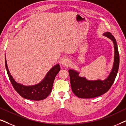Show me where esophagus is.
Here are the masks:
<instances>
[{
  "label": "esophagus",
  "mask_w": 126,
  "mask_h": 126,
  "mask_svg": "<svg viewBox=\"0 0 126 126\" xmlns=\"http://www.w3.org/2000/svg\"><path fill=\"white\" fill-rule=\"evenodd\" d=\"M70 60L67 58H63V60H62L61 63L63 66H68V65H70Z\"/></svg>",
  "instance_id": "esophagus-1"
}]
</instances>
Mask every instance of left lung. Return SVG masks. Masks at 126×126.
Returning <instances> with one entry per match:
<instances>
[{
    "label": "left lung",
    "mask_w": 126,
    "mask_h": 126,
    "mask_svg": "<svg viewBox=\"0 0 126 126\" xmlns=\"http://www.w3.org/2000/svg\"><path fill=\"white\" fill-rule=\"evenodd\" d=\"M103 35L111 39L114 45L115 56L112 69L107 79L104 81L87 80L85 77L79 76V72L69 70L72 91L79 98L89 99L102 95L110 89L116 77L119 66V54L116 41L111 32H106Z\"/></svg>",
    "instance_id": "left-lung-1"
}]
</instances>
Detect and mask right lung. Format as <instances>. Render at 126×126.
<instances>
[{"mask_svg":"<svg viewBox=\"0 0 126 126\" xmlns=\"http://www.w3.org/2000/svg\"><path fill=\"white\" fill-rule=\"evenodd\" d=\"M5 65L8 77L15 90L25 99L37 101L45 99L49 95L51 92L55 77L60 70L59 64H57L48 72L44 80L39 84L32 86H25L17 83L13 78L8 69L6 60H5Z\"/></svg>","mask_w":126,"mask_h":126,"instance_id":"right-lung-1","label":"right lung"}]
</instances>
